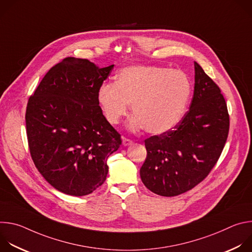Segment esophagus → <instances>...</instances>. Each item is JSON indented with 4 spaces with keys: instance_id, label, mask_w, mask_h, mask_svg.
I'll use <instances>...</instances> for the list:
<instances>
[{
    "instance_id": "34e87169",
    "label": "esophagus",
    "mask_w": 252,
    "mask_h": 252,
    "mask_svg": "<svg viewBox=\"0 0 252 252\" xmlns=\"http://www.w3.org/2000/svg\"><path fill=\"white\" fill-rule=\"evenodd\" d=\"M132 143V140L131 139H129V138H127V137H124L123 138V145L124 146H129V145H131Z\"/></svg>"
}]
</instances>
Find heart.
Returning <instances> with one entry per match:
<instances>
[{
    "label": "heart",
    "mask_w": 252,
    "mask_h": 252,
    "mask_svg": "<svg viewBox=\"0 0 252 252\" xmlns=\"http://www.w3.org/2000/svg\"><path fill=\"white\" fill-rule=\"evenodd\" d=\"M191 94V83L183 70L156 65H131L115 76L114 85H103L97 93L101 111L110 124L126 117L129 103L135 114L132 128L145 127L162 133L174 127L185 115Z\"/></svg>",
    "instance_id": "obj_1"
}]
</instances>
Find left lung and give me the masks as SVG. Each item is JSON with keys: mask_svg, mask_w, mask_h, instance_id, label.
<instances>
[{"mask_svg": "<svg viewBox=\"0 0 252 252\" xmlns=\"http://www.w3.org/2000/svg\"><path fill=\"white\" fill-rule=\"evenodd\" d=\"M194 68L189 110L171 129L145 139L147 158L140 178L158 195H179L200 184L217 164L227 139L225 98L196 62Z\"/></svg>", "mask_w": 252, "mask_h": 252, "instance_id": "obj_1", "label": "left lung"}]
</instances>
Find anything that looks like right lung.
Wrapping results in <instances>:
<instances>
[{
  "label": "right lung",
  "mask_w": 252,
  "mask_h": 252,
  "mask_svg": "<svg viewBox=\"0 0 252 252\" xmlns=\"http://www.w3.org/2000/svg\"><path fill=\"white\" fill-rule=\"evenodd\" d=\"M113 68L64 58L29 97L25 118L32 159L46 181L65 194L84 196L100 187L109 172L107 158L122 145L97 100Z\"/></svg>",
  "instance_id": "obj_1"
}]
</instances>
